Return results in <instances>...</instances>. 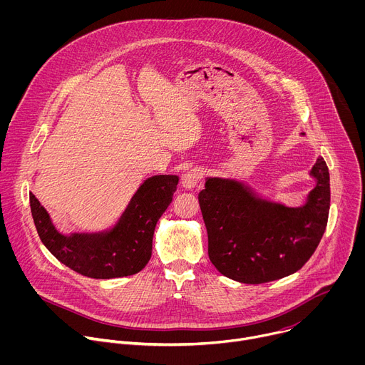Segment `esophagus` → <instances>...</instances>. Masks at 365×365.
Returning a JSON list of instances; mask_svg holds the SVG:
<instances>
[{"instance_id":"1","label":"esophagus","mask_w":365,"mask_h":365,"mask_svg":"<svg viewBox=\"0 0 365 365\" xmlns=\"http://www.w3.org/2000/svg\"><path fill=\"white\" fill-rule=\"evenodd\" d=\"M203 176H205V173H203V170L202 169H199V168H195V169H190V170H187L183 176H182V186L185 187V189H193L202 179H203Z\"/></svg>"}]
</instances>
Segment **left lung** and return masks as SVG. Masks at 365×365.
Segmentation results:
<instances>
[{"mask_svg": "<svg viewBox=\"0 0 365 365\" xmlns=\"http://www.w3.org/2000/svg\"><path fill=\"white\" fill-rule=\"evenodd\" d=\"M310 175L317 186L299 207L263 199L235 180L206 179L197 199L207 231V254L221 274L259 284L304 266L327 230L331 205L329 172L322 158Z\"/></svg>", "mask_w": 365, "mask_h": 365, "instance_id": "left-lung-1", "label": "left lung"}]
</instances>
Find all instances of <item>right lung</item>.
<instances>
[{
  "mask_svg": "<svg viewBox=\"0 0 365 365\" xmlns=\"http://www.w3.org/2000/svg\"><path fill=\"white\" fill-rule=\"evenodd\" d=\"M178 176L144 180L117 225L108 232L61 234L33 193L30 207L41 242L61 263L91 279H114L141 272L151 257L154 228L173 200Z\"/></svg>",
  "mask_w": 365,
  "mask_h": 365,
  "instance_id": "add662e5",
  "label": "right lung"
}]
</instances>
